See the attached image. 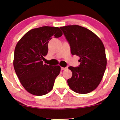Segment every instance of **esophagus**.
I'll list each match as a JSON object with an SVG mask.
<instances>
[{"label":"esophagus","mask_w":120,"mask_h":120,"mask_svg":"<svg viewBox=\"0 0 120 120\" xmlns=\"http://www.w3.org/2000/svg\"><path fill=\"white\" fill-rule=\"evenodd\" d=\"M67 68V67H61V70H65Z\"/></svg>","instance_id":"1"}]
</instances>
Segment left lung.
Masks as SVG:
<instances>
[{"label": "left lung", "instance_id": "obj_1", "mask_svg": "<svg viewBox=\"0 0 120 120\" xmlns=\"http://www.w3.org/2000/svg\"><path fill=\"white\" fill-rule=\"evenodd\" d=\"M71 47L72 55L80 58L78 67H70L72 76L67 80L72 91L86 94L98 87L106 68L105 49L100 38L83 26L72 25L60 27Z\"/></svg>", "mask_w": 120, "mask_h": 120}]
</instances>
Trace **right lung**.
<instances>
[{
    "mask_svg": "<svg viewBox=\"0 0 120 120\" xmlns=\"http://www.w3.org/2000/svg\"><path fill=\"white\" fill-rule=\"evenodd\" d=\"M62 34L60 28L44 26L31 29L17 43L13 66L22 85L30 94L42 96L52 90L60 67L43 64L42 60L48 53L49 41Z\"/></svg>",
    "mask_w": 120,
    "mask_h": 120,
    "instance_id": "1",
    "label": "right lung"
}]
</instances>
